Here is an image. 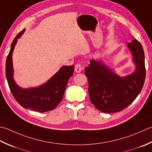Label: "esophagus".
I'll return each mask as SVG.
<instances>
[{
	"instance_id": "34e87169",
	"label": "esophagus",
	"mask_w": 152,
	"mask_h": 152,
	"mask_svg": "<svg viewBox=\"0 0 152 152\" xmlns=\"http://www.w3.org/2000/svg\"><path fill=\"white\" fill-rule=\"evenodd\" d=\"M74 70H75V72H80L82 70V67L81 65H80V64H76L75 65V68H74Z\"/></svg>"
}]
</instances>
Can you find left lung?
Listing matches in <instances>:
<instances>
[{
    "label": "left lung",
    "instance_id": "8db88e82",
    "mask_svg": "<svg viewBox=\"0 0 152 152\" xmlns=\"http://www.w3.org/2000/svg\"><path fill=\"white\" fill-rule=\"evenodd\" d=\"M127 45L136 66L134 73L120 78L105 64L94 60L85 68L90 101L102 112L123 111L134 101L143 88L145 78L144 49L136 39Z\"/></svg>",
    "mask_w": 152,
    "mask_h": 152
}]
</instances>
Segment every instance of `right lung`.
I'll return each instance as SVG.
<instances>
[{"label": "right lung", "mask_w": 152, "mask_h": 152, "mask_svg": "<svg viewBox=\"0 0 152 152\" xmlns=\"http://www.w3.org/2000/svg\"><path fill=\"white\" fill-rule=\"evenodd\" d=\"M24 29L14 38L6 61V76L12 94L23 108L41 113L55 109L64 96L65 88L73 75L74 66H64L45 84L37 88L22 89L19 88L13 79L12 53L17 39L24 32Z\"/></svg>", "instance_id": "1"}]
</instances>
